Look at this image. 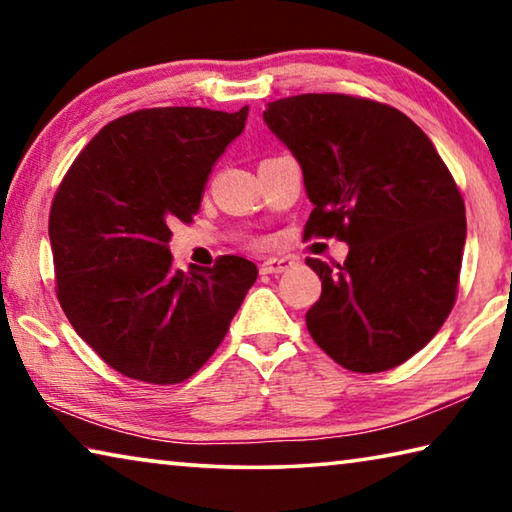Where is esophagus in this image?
Masks as SVG:
<instances>
[{
    "instance_id": "obj_1",
    "label": "esophagus",
    "mask_w": 512,
    "mask_h": 512,
    "mask_svg": "<svg viewBox=\"0 0 512 512\" xmlns=\"http://www.w3.org/2000/svg\"><path fill=\"white\" fill-rule=\"evenodd\" d=\"M291 266H293V259H289V257H271V259H266L262 266H259V271H262L264 275L284 273V271H289Z\"/></svg>"
}]
</instances>
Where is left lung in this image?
<instances>
[{"mask_svg": "<svg viewBox=\"0 0 512 512\" xmlns=\"http://www.w3.org/2000/svg\"><path fill=\"white\" fill-rule=\"evenodd\" d=\"M302 167L314 210L305 237L350 246L343 264L307 257L323 291L307 311L320 348L352 372L400 366L452 311L465 203L436 146L386 103L298 94L264 110Z\"/></svg>", "mask_w": 512, "mask_h": 512, "instance_id": "left-lung-1", "label": "left lung"}]
</instances>
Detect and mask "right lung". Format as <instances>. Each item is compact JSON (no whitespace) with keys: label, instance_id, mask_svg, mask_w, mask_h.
Wrapping results in <instances>:
<instances>
[{"label":"right lung","instance_id":"1","mask_svg":"<svg viewBox=\"0 0 512 512\" xmlns=\"http://www.w3.org/2000/svg\"><path fill=\"white\" fill-rule=\"evenodd\" d=\"M248 106L144 108L110 121L76 155L51 201L56 296L76 334L121 375L180 384L203 368L257 280L223 255L173 268L171 225L192 223L207 176Z\"/></svg>","mask_w":512,"mask_h":512}]
</instances>
